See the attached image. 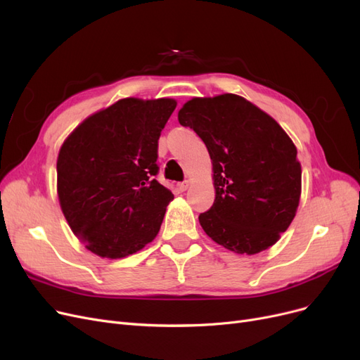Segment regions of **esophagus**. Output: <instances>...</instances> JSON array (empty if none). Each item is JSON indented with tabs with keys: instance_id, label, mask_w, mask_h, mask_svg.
<instances>
[{
	"instance_id": "obj_1",
	"label": "esophagus",
	"mask_w": 360,
	"mask_h": 360,
	"mask_svg": "<svg viewBox=\"0 0 360 360\" xmlns=\"http://www.w3.org/2000/svg\"><path fill=\"white\" fill-rule=\"evenodd\" d=\"M188 185H190L188 181H182V182L178 184V190H179V191H185L186 188H188Z\"/></svg>"
}]
</instances>
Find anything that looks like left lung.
<instances>
[{
  "label": "left lung",
  "instance_id": "1",
  "mask_svg": "<svg viewBox=\"0 0 360 360\" xmlns=\"http://www.w3.org/2000/svg\"><path fill=\"white\" fill-rule=\"evenodd\" d=\"M206 144L216 197L198 221L217 244L238 255L274 245L299 207L302 167L279 124L236 94L193 98L178 113Z\"/></svg>",
  "mask_w": 360,
  "mask_h": 360
}]
</instances>
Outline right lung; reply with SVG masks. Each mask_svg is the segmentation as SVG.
<instances>
[{
  "instance_id": "1",
  "label": "right lung",
  "mask_w": 360,
  "mask_h": 360,
  "mask_svg": "<svg viewBox=\"0 0 360 360\" xmlns=\"http://www.w3.org/2000/svg\"><path fill=\"white\" fill-rule=\"evenodd\" d=\"M175 107L170 98L119 100L85 119L61 146L60 206L92 253L124 257L158 236L174 194L155 179V162Z\"/></svg>"
}]
</instances>
